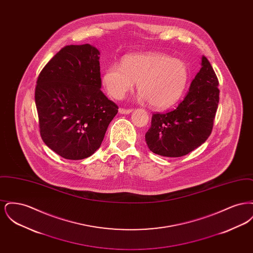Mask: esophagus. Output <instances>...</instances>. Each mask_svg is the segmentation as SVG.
<instances>
[{"label":"esophagus","instance_id":"1","mask_svg":"<svg viewBox=\"0 0 253 253\" xmlns=\"http://www.w3.org/2000/svg\"><path fill=\"white\" fill-rule=\"evenodd\" d=\"M119 112H120V114H121V115H128V114L132 113V109L120 108L119 109Z\"/></svg>","mask_w":253,"mask_h":253}]
</instances>
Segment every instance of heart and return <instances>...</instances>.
I'll list each match as a JSON object with an SVG mask.
<instances>
[{"label":"heart","mask_w":253,"mask_h":253,"mask_svg":"<svg viewBox=\"0 0 253 253\" xmlns=\"http://www.w3.org/2000/svg\"><path fill=\"white\" fill-rule=\"evenodd\" d=\"M188 81L189 70L183 60L157 52L128 55L121 66H109L101 79L109 95L115 98L123 97L137 83L138 98L149 100L157 109L169 108L176 103Z\"/></svg>","instance_id":"heart-1"}]
</instances>
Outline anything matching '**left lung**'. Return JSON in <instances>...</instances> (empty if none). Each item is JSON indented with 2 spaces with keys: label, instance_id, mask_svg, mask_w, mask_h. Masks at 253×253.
<instances>
[{
  "label": "left lung",
  "instance_id": "8db88e82",
  "mask_svg": "<svg viewBox=\"0 0 253 253\" xmlns=\"http://www.w3.org/2000/svg\"><path fill=\"white\" fill-rule=\"evenodd\" d=\"M201 65L176 109L153 115L151 127L145 133L146 143L153 153L183 157L203 144L211 133L219 102V82L205 56Z\"/></svg>",
  "mask_w": 253,
  "mask_h": 253
}]
</instances>
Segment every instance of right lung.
<instances>
[{
    "label": "right lung",
    "instance_id": "right-lung-1",
    "mask_svg": "<svg viewBox=\"0 0 253 253\" xmlns=\"http://www.w3.org/2000/svg\"><path fill=\"white\" fill-rule=\"evenodd\" d=\"M99 51L67 45L40 73L35 90L42 139L63 158L80 160L100 147L118 105L101 91Z\"/></svg>",
    "mask_w": 253,
    "mask_h": 253
}]
</instances>
